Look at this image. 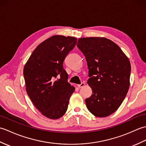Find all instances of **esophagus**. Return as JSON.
I'll return each mask as SVG.
<instances>
[{
  "instance_id": "1",
  "label": "esophagus",
  "mask_w": 146,
  "mask_h": 146,
  "mask_svg": "<svg viewBox=\"0 0 146 146\" xmlns=\"http://www.w3.org/2000/svg\"><path fill=\"white\" fill-rule=\"evenodd\" d=\"M85 83H83V82H82L81 84H80V85H78V88H83V86H85Z\"/></svg>"
}]
</instances>
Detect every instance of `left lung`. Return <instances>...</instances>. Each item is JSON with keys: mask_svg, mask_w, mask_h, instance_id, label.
Wrapping results in <instances>:
<instances>
[{"mask_svg": "<svg viewBox=\"0 0 146 146\" xmlns=\"http://www.w3.org/2000/svg\"><path fill=\"white\" fill-rule=\"evenodd\" d=\"M77 46L87 61V83L93 92L85 100L86 107L96 117L110 115L120 107L129 90V59L119 46L104 38H80Z\"/></svg>", "mask_w": 146, "mask_h": 146, "instance_id": "1", "label": "left lung"}]
</instances>
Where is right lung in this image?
I'll list each match as a JSON object with an SVG mask.
<instances>
[{
  "label": "right lung",
  "mask_w": 146,
  "mask_h": 146,
  "mask_svg": "<svg viewBox=\"0 0 146 146\" xmlns=\"http://www.w3.org/2000/svg\"><path fill=\"white\" fill-rule=\"evenodd\" d=\"M76 38L54 36L37 46L24 68L26 92L43 115L58 119L66 113L75 87L68 82L63 61Z\"/></svg>",
  "instance_id": "obj_1"
}]
</instances>
